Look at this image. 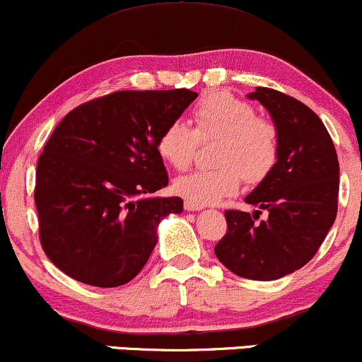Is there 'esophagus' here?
<instances>
[{
  "mask_svg": "<svg viewBox=\"0 0 362 362\" xmlns=\"http://www.w3.org/2000/svg\"><path fill=\"white\" fill-rule=\"evenodd\" d=\"M202 205H197V203H193V202H185V210H188V211H198V210H202Z\"/></svg>",
  "mask_w": 362,
  "mask_h": 362,
  "instance_id": "34e87169",
  "label": "esophagus"
}]
</instances>
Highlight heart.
I'll use <instances>...</instances> for the list:
<instances>
[{
    "label": "heart",
    "instance_id": "obj_1",
    "mask_svg": "<svg viewBox=\"0 0 362 362\" xmlns=\"http://www.w3.org/2000/svg\"><path fill=\"white\" fill-rule=\"evenodd\" d=\"M193 129L180 120L168 123L157 137V152L169 165L185 171L193 163L199 140L218 139L214 160L174 180L173 188L186 202L211 205L239 191L242 177L250 185L264 181L279 157V132L271 120L256 117L247 101L225 91L203 95L191 110Z\"/></svg>",
    "mask_w": 362,
    "mask_h": 362
}]
</instances>
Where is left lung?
<instances>
[{
    "label": "left lung",
    "mask_w": 362,
    "mask_h": 362,
    "mask_svg": "<svg viewBox=\"0 0 362 362\" xmlns=\"http://www.w3.org/2000/svg\"><path fill=\"white\" fill-rule=\"evenodd\" d=\"M273 117L279 132L274 169L245 202L252 215L227 210V233L215 245L233 274L256 281L283 278L317 254L337 216L339 160L329 132L315 112L271 88L249 93ZM261 209L266 221L257 222Z\"/></svg>",
    "instance_id": "left-lung-1"
}]
</instances>
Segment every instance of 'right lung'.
Returning a JSON list of instances; mask_svg holds the SVG:
<instances>
[{"label": "right lung", "mask_w": 362, "mask_h": 362, "mask_svg": "<svg viewBox=\"0 0 362 362\" xmlns=\"http://www.w3.org/2000/svg\"><path fill=\"white\" fill-rule=\"evenodd\" d=\"M198 93L117 91L76 106L38 157V237L76 281L115 288L134 279L157 242V225L182 199L151 198L168 186L157 137Z\"/></svg>", "instance_id": "right-lung-1"}]
</instances>
